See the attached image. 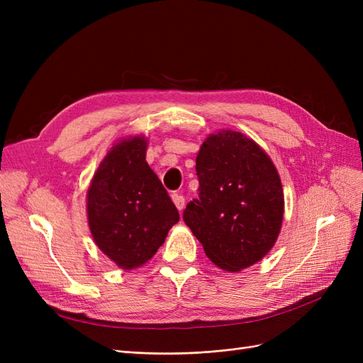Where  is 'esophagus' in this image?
<instances>
[{
    "label": "esophagus",
    "mask_w": 363,
    "mask_h": 363,
    "mask_svg": "<svg viewBox=\"0 0 363 363\" xmlns=\"http://www.w3.org/2000/svg\"><path fill=\"white\" fill-rule=\"evenodd\" d=\"M172 201H174L175 207H177L179 211L182 212L183 207H184V196L180 195V194H172Z\"/></svg>",
    "instance_id": "34e87169"
}]
</instances>
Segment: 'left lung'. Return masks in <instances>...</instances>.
Returning a JSON list of instances; mask_svg holds the SVG:
<instances>
[{
	"label": "left lung",
	"instance_id": "8db88e82",
	"mask_svg": "<svg viewBox=\"0 0 363 363\" xmlns=\"http://www.w3.org/2000/svg\"><path fill=\"white\" fill-rule=\"evenodd\" d=\"M199 199L183 219L218 268L238 272L268 255L279 238L280 175L255 140L233 130L208 135L196 155Z\"/></svg>",
	"mask_w": 363,
	"mask_h": 363
}]
</instances>
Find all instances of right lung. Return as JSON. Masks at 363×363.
<instances>
[{"instance_id":"right-lung-1","label":"right lung","mask_w":363,"mask_h":363,"mask_svg":"<svg viewBox=\"0 0 363 363\" xmlns=\"http://www.w3.org/2000/svg\"><path fill=\"white\" fill-rule=\"evenodd\" d=\"M145 155L144 136L119 140L108 150L87 189L92 238L123 269L147 263L180 219Z\"/></svg>"}]
</instances>
